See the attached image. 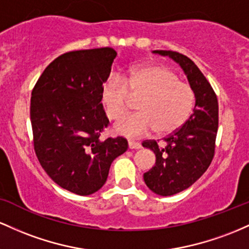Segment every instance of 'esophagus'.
<instances>
[{
  "mask_svg": "<svg viewBox=\"0 0 249 249\" xmlns=\"http://www.w3.org/2000/svg\"><path fill=\"white\" fill-rule=\"evenodd\" d=\"M128 146H129L130 149H140V148H141V144L135 141H129L128 142Z\"/></svg>",
  "mask_w": 249,
  "mask_h": 249,
  "instance_id": "esophagus-1",
  "label": "esophagus"
}]
</instances>
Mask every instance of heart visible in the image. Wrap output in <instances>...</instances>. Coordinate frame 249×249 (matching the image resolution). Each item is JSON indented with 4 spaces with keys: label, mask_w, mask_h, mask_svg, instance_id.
<instances>
[{
    "label": "heart",
    "mask_w": 249,
    "mask_h": 249,
    "mask_svg": "<svg viewBox=\"0 0 249 249\" xmlns=\"http://www.w3.org/2000/svg\"><path fill=\"white\" fill-rule=\"evenodd\" d=\"M132 97L141 100L138 113L115 124L116 133L141 138L153 130L158 135L177 132L186 124L195 105V91L188 82L178 80L168 67L152 64L134 68L125 79L113 75L102 88V102L109 120L127 114Z\"/></svg>",
    "instance_id": "1"
}]
</instances>
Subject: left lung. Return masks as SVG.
Wrapping results in <instances>:
<instances>
[{
    "label": "left lung",
    "instance_id": "obj_1",
    "mask_svg": "<svg viewBox=\"0 0 249 249\" xmlns=\"http://www.w3.org/2000/svg\"><path fill=\"white\" fill-rule=\"evenodd\" d=\"M180 63L195 91L193 114L177 132L159 140H146L142 146L156 156L155 166L143 174L150 191L162 196L178 194L191 187L213 160L219 125V103L214 89L189 57L172 50H155Z\"/></svg>",
    "mask_w": 249,
    "mask_h": 249
}]
</instances>
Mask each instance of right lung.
<instances>
[{
    "mask_svg": "<svg viewBox=\"0 0 249 249\" xmlns=\"http://www.w3.org/2000/svg\"><path fill=\"white\" fill-rule=\"evenodd\" d=\"M115 56L108 47L64 53L44 69L32 91L35 154L55 183L77 195L99 191L111 162L128 149L122 136L101 139L109 125L102 88Z\"/></svg>",
    "mask_w": 249,
    "mask_h": 249,
    "instance_id": "1",
    "label": "right lung"
}]
</instances>
